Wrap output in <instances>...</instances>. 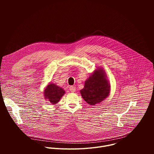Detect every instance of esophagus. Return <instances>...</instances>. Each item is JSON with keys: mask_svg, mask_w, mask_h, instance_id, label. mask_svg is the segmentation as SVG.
I'll return each mask as SVG.
<instances>
[{"mask_svg": "<svg viewBox=\"0 0 154 154\" xmlns=\"http://www.w3.org/2000/svg\"><path fill=\"white\" fill-rule=\"evenodd\" d=\"M69 90L71 91V92L74 93V92L75 91V90H76L75 86H70V87H69Z\"/></svg>", "mask_w": 154, "mask_h": 154, "instance_id": "esophagus-1", "label": "esophagus"}]
</instances>
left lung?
<instances>
[{
	"label": "left lung",
	"instance_id": "8db88e82",
	"mask_svg": "<svg viewBox=\"0 0 154 154\" xmlns=\"http://www.w3.org/2000/svg\"><path fill=\"white\" fill-rule=\"evenodd\" d=\"M83 99L89 105H94L105 100L110 92V85L102 68L94 71L80 91Z\"/></svg>",
	"mask_w": 154,
	"mask_h": 154
}]
</instances>
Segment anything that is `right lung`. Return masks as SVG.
Here are the masks:
<instances>
[{
  "mask_svg": "<svg viewBox=\"0 0 154 154\" xmlns=\"http://www.w3.org/2000/svg\"><path fill=\"white\" fill-rule=\"evenodd\" d=\"M43 94L44 97L46 100L54 105L60 101V99L65 94V91L63 88L58 86L56 84L54 83H49L46 86Z\"/></svg>",
  "mask_w": 154,
  "mask_h": 154,
  "instance_id": "right-lung-1",
  "label": "right lung"
}]
</instances>
